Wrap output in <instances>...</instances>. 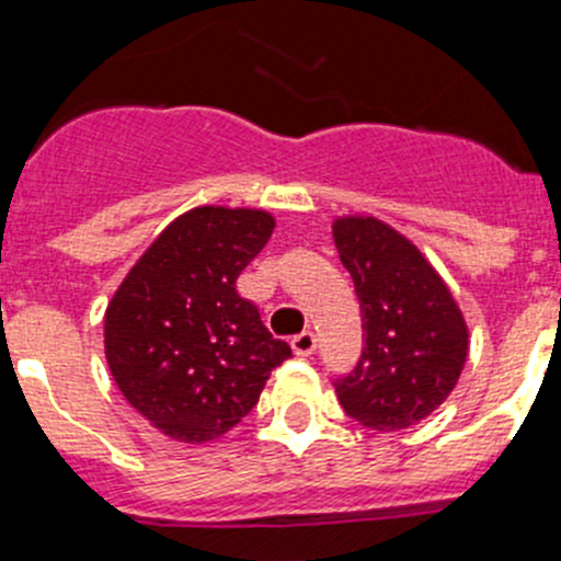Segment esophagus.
<instances>
[{"label":"esophagus","instance_id":"obj_1","mask_svg":"<svg viewBox=\"0 0 561 561\" xmlns=\"http://www.w3.org/2000/svg\"><path fill=\"white\" fill-rule=\"evenodd\" d=\"M290 344H293V353L301 355V358H309V355L317 350V336L312 331H304L298 333V336H293Z\"/></svg>","mask_w":561,"mask_h":561}]
</instances>
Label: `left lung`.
<instances>
[{
  "mask_svg": "<svg viewBox=\"0 0 561 561\" xmlns=\"http://www.w3.org/2000/svg\"><path fill=\"white\" fill-rule=\"evenodd\" d=\"M333 241L364 322L358 364L333 388L353 421L399 432L432 415L456 388L467 360V322L437 271L390 225L342 217L333 222Z\"/></svg>",
  "mask_w": 561,
  "mask_h": 561,
  "instance_id": "1",
  "label": "left lung"
}]
</instances>
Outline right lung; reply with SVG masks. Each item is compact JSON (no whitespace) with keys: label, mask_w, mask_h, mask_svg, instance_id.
<instances>
[{"label":"right lung","mask_w":561,"mask_h":561,"mask_svg":"<svg viewBox=\"0 0 561 561\" xmlns=\"http://www.w3.org/2000/svg\"><path fill=\"white\" fill-rule=\"evenodd\" d=\"M274 217L201 206L173 219L129 268L105 312V358L124 399L181 443H208L249 415L293 355L236 279Z\"/></svg>","instance_id":"add662e5"}]
</instances>
